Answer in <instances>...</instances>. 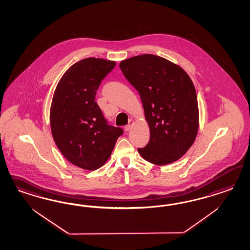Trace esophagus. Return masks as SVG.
I'll return each mask as SVG.
<instances>
[{
    "instance_id": "obj_1",
    "label": "esophagus",
    "mask_w": 250,
    "mask_h": 250,
    "mask_svg": "<svg viewBox=\"0 0 250 250\" xmlns=\"http://www.w3.org/2000/svg\"><path fill=\"white\" fill-rule=\"evenodd\" d=\"M134 124H135V121L133 120V119H131V120H129L128 125L125 127V130L126 131V132H128V131H130L131 130V128L133 127V125H134Z\"/></svg>"
}]
</instances>
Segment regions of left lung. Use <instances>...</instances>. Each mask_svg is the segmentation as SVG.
<instances>
[{
  "mask_svg": "<svg viewBox=\"0 0 250 250\" xmlns=\"http://www.w3.org/2000/svg\"><path fill=\"white\" fill-rule=\"evenodd\" d=\"M119 67L138 91L149 127L148 144L138 148L141 157L159 166L181 159L199 130L196 91L188 73L152 54L122 61Z\"/></svg>",
  "mask_w": 250,
  "mask_h": 250,
  "instance_id": "obj_1",
  "label": "left lung"
}]
</instances>
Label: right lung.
Instances as JSON below:
<instances>
[{
  "mask_svg": "<svg viewBox=\"0 0 250 250\" xmlns=\"http://www.w3.org/2000/svg\"><path fill=\"white\" fill-rule=\"evenodd\" d=\"M115 65L96 58L78 61L54 91L49 114L54 141L71 164L83 169L104 166L123 134L120 127L107 125L95 102L100 84Z\"/></svg>",
  "mask_w": 250,
  "mask_h": 250,
  "instance_id": "add662e5",
  "label": "right lung"
}]
</instances>
